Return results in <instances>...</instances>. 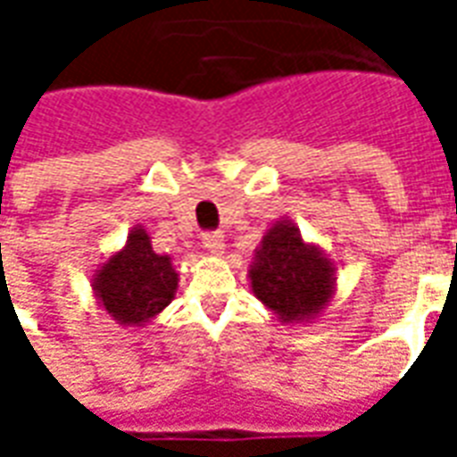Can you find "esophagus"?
I'll use <instances>...</instances> for the list:
<instances>
[{
  "mask_svg": "<svg viewBox=\"0 0 457 457\" xmlns=\"http://www.w3.org/2000/svg\"><path fill=\"white\" fill-rule=\"evenodd\" d=\"M203 247L208 249L210 254L220 257L225 252V237L220 232H208V235H203Z\"/></svg>",
  "mask_w": 457,
  "mask_h": 457,
  "instance_id": "esophagus-1",
  "label": "esophagus"
}]
</instances>
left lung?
Instances as JSON below:
<instances>
[{
    "label": "left lung",
    "mask_w": 457,
    "mask_h": 457,
    "mask_svg": "<svg viewBox=\"0 0 457 457\" xmlns=\"http://www.w3.org/2000/svg\"><path fill=\"white\" fill-rule=\"evenodd\" d=\"M252 294L281 326H306L323 316L337 291V267L326 249L306 242L298 225L278 218L262 235L249 264Z\"/></svg>",
    "instance_id": "left-lung-1"
}]
</instances>
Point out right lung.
I'll list each match as a JSON object with an SVG mask.
<instances>
[{"instance_id": "1", "label": "right lung", "mask_w": 457, "mask_h": 457, "mask_svg": "<svg viewBox=\"0 0 457 457\" xmlns=\"http://www.w3.org/2000/svg\"><path fill=\"white\" fill-rule=\"evenodd\" d=\"M95 303L121 328H144L176 298L179 271L173 257L156 254L151 237L134 225L124 247L93 271Z\"/></svg>"}]
</instances>
